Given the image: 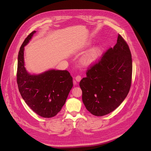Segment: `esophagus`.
<instances>
[{
	"label": "esophagus",
	"mask_w": 151,
	"mask_h": 151,
	"mask_svg": "<svg viewBox=\"0 0 151 151\" xmlns=\"http://www.w3.org/2000/svg\"><path fill=\"white\" fill-rule=\"evenodd\" d=\"M75 79H76V81L78 83V82H80V81H81V77L80 76H77L76 77Z\"/></svg>",
	"instance_id": "esophagus-1"
}]
</instances>
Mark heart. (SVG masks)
Listing matches in <instances>:
<instances>
[{
	"label": "heart",
	"mask_w": 151,
	"mask_h": 151,
	"mask_svg": "<svg viewBox=\"0 0 151 151\" xmlns=\"http://www.w3.org/2000/svg\"><path fill=\"white\" fill-rule=\"evenodd\" d=\"M102 52L100 46L96 45L89 49L81 60V64L84 67H89L93 64L99 58Z\"/></svg>",
	"instance_id": "1"
}]
</instances>
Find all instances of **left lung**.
Masks as SVG:
<instances>
[{"label": "left lung", "mask_w": 151, "mask_h": 151, "mask_svg": "<svg viewBox=\"0 0 151 151\" xmlns=\"http://www.w3.org/2000/svg\"><path fill=\"white\" fill-rule=\"evenodd\" d=\"M132 68L129 47L119 35L113 48L88 70L80 83L86 109L94 116H102L118 108L129 92Z\"/></svg>", "instance_id": "1"}]
</instances>
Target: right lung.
Returning <instances> with one entry per match:
<instances>
[{"mask_svg":"<svg viewBox=\"0 0 151 151\" xmlns=\"http://www.w3.org/2000/svg\"><path fill=\"white\" fill-rule=\"evenodd\" d=\"M35 31L24 40L18 55L17 82L19 92L27 105L41 117L56 116L65 105L73 86V78L67 70L50 69L42 73L30 74L24 62V47Z\"/></svg>","mask_w":151,"mask_h":151,"instance_id":"obj_1","label":"right lung"}]
</instances>
